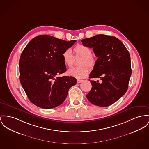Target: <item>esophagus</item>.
I'll return each mask as SVG.
<instances>
[{
    "label": "esophagus",
    "instance_id": "esophagus-1",
    "mask_svg": "<svg viewBox=\"0 0 149 149\" xmlns=\"http://www.w3.org/2000/svg\"><path fill=\"white\" fill-rule=\"evenodd\" d=\"M82 81H83V80H82V79H77V82L78 84H79V83H81V82H82Z\"/></svg>",
    "mask_w": 149,
    "mask_h": 149
}]
</instances>
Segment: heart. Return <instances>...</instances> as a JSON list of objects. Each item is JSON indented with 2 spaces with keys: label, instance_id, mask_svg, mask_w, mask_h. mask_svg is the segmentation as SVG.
Masks as SVG:
<instances>
[{
  "label": "heart",
  "instance_id": "heart-1",
  "mask_svg": "<svg viewBox=\"0 0 149 149\" xmlns=\"http://www.w3.org/2000/svg\"><path fill=\"white\" fill-rule=\"evenodd\" d=\"M74 57L81 58L79 62V67H74L68 70L67 73L70 76L76 79H83L86 77L89 72L90 68H93L96 63V59L92 55V51L86 46L78 45L74 47ZM62 59L65 65L70 67L73 65L74 58L71 50L67 49L62 54Z\"/></svg>",
  "mask_w": 149,
  "mask_h": 149
}]
</instances>
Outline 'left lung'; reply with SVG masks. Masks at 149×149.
<instances>
[{"label":"left lung","mask_w":149,"mask_h":149,"mask_svg":"<svg viewBox=\"0 0 149 149\" xmlns=\"http://www.w3.org/2000/svg\"><path fill=\"white\" fill-rule=\"evenodd\" d=\"M83 45L93 48L98 57L89 78L92 88L86 98L92 104L107 107L124 95L128 90L132 73L129 51L118 38L99 34L81 40Z\"/></svg>","instance_id":"obj_1"}]
</instances>
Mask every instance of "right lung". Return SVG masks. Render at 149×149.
<instances>
[{"mask_svg":"<svg viewBox=\"0 0 149 149\" xmlns=\"http://www.w3.org/2000/svg\"><path fill=\"white\" fill-rule=\"evenodd\" d=\"M75 42L40 35L31 40L22 52L20 82L36 106L45 109L59 106L66 99L70 88L76 84L73 77L58 76L67 70L63 52Z\"/></svg>","mask_w":149,"mask_h":149,"instance_id":"right-lung-1","label":"right lung"}]
</instances>
